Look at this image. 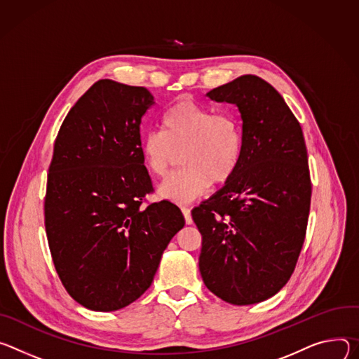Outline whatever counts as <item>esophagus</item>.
I'll use <instances>...</instances> for the list:
<instances>
[{
  "instance_id": "obj_1",
  "label": "esophagus",
  "mask_w": 359,
  "mask_h": 359,
  "mask_svg": "<svg viewBox=\"0 0 359 359\" xmlns=\"http://www.w3.org/2000/svg\"><path fill=\"white\" fill-rule=\"evenodd\" d=\"M181 211H182V214H184V218H185V222L189 225V224H192V217H191V208L189 207H182L181 208Z\"/></svg>"
}]
</instances>
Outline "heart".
<instances>
[{
  "label": "heart",
  "mask_w": 359,
  "mask_h": 359,
  "mask_svg": "<svg viewBox=\"0 0 359 359\" xmlns=\"http://www.w3.org/2000/svg\"><path fill=\"white\" fill-rule=\"evenodd\" d=\"M185 165L168 177L156 192L165 200L187 204L204 195L212 181H228L241 161L243 128L231 112L182 100L161 118V130L149 131L141 140V156L155 177H165L181 152Z\"/></svg>",
  "instance_id": "b5f03b06"
}]
</instances>
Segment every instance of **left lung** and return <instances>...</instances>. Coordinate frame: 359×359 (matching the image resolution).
Listing matches in <instances>:
<instances>
[{"instance_id":"8db88e82","label":"left lung","mask_w":359,"mask_h":359,"mask_svg":"<svg viewBox=\"0 0 359 359\" xmlns=\"http://www.w3.org/2000/svg\"><path fill=\"white\" fill-rule=\"evenodd\" d=\"M207 97L240 111L243 155L225 185L191 211L203 235L200 272L222 301L258 304L288 283L305 240V140L281 94L257 75L238 76Z\"/></svg>"}]
</instances>
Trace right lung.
Here are the masks:
<instances>
[{
  "instance_id": "obj_1",
  "label": "right lung",
  "mask_w": 359,
  "mask_h": 359,
  "mask_svg": "<svg viewBox=\"0 0 359 359\" xmlns=\"http://www.w3.org/2000/svg\"><path fill=\"white\" fill-rule=\"evenodd\" d=\"M154 104L144 87L100 79L69 109L54 144L44 205L48 245L62 285L91 311L138 299L185 225L170 201L141 208L152 184L140 126Z\"/></svg>"
}]
</instances>
